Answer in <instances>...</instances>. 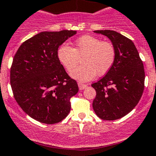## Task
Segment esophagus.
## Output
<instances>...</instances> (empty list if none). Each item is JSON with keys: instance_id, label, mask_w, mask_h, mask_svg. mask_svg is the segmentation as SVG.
I'll use <instances>...</instances> for the list:
<instances>
[{"instance_id": "obj_1", "label": "esophagus", "mask_w": 156, "mask_h": 156, "mask_svg": "<svg viewBox=\"0 0 156 156\" xmlns=\"http://www.w3.org/2000/svg\"><path fill=\"white\" fill-rule=\"evenodd\" d=\"M78 87H79L80 90H82L85 89V88L87 87V85L84 84V83H78Z\"/></svg>"}]
</instances>
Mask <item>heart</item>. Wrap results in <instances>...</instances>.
Segmentation results:
<instances>
[{
  "mask_svg": "<svg viewBox=\"0 0 156 156\" xmlns=\"http://www.w3.org/2000/svg\"><path fill=\"white\" fill-rule=\"evenodd\" d=\"M57 58L68 72H71L83 57V65L72 72L70 75L77 81L84 82L93 79L95 75L102 76L111 69L116 58L114 45L99 37L84 35L77 39L72 48L66 44L57 49Z\"/></svg>",
  "mask_w": 156,
  "mask_h": 156,
  "instance_id": "heart-1",
  "label": "heart"
}]
</instances>
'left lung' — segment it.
<instances>
[{
	"mask_svg": "<svg viewBox=\"0 0 156 156\" xmlns=\"http://www.w3.org/2000/svg\"><path fill=\"white\" fill-rule=\"evenodd\" d=\"M111 41L116 58L111 69L91 85L96 91L93 101L95 113L105 120L122 118L134 109L144 89L143 62L131 39L114 30H95Z\"/></svg>",
	"mask_w": 156,
	"mask_h": 156,
	"instance_id": "left-lung-1",
	"label": "left lung"
}]
</instances>
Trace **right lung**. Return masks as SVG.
Listing matches in <instances>:
<instances>
[{"instance_id":"obj_1","label":"right lung","mask_w":156,"mask_h":156,"mask_svg":"<svg viewBox=\"0 0 156 156\" xmlns=\"http://www.w3.org/2000/svg\"><path fill=\"white\" fill-rule=\"evenodd\" d=\"M75 30L45 31L19 47L12 60L10 84L15 99L33 119L55 124L70 112V99L78 92L57 58L59 47Z\"/></svg>"}]
</instances>
